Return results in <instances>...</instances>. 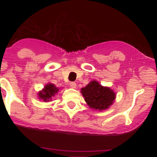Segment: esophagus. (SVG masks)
I'll list each match as a JSON object with an SVG mask.
<instances>
[{
  "instance_id": "esophagus-1",
  "label": "esophagus",
  "mask_w": 157,
  "mask_h": 157,
  "mask_svg": "<svg viewBox=\"0 0 157 157\" xmlns=\"http://www.w3.org/2000/svg\"><path fill=\"white\" fill-rule=\"evenodd\" d=\"M70 86L71 87V88H76V83L75 82H70Z\"/></svg>"
}]
</instances>
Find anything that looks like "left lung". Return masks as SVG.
<instances>
[{"instance_id":"left-lung-1","label":"left lung","mask_w":157,"mask_h":157,"mask_svg":"<svg viewBox=\"0 0 157 157\" xmlns=\"http://www.w3.org/2000/svg\"><path fill=\"white\" fill-rule=\"evenodd\" d=\"M81 93L90 108L99 111L109 109L116 98L114 91L109 87L102 86L97 81H91L82 88Z\"/></svg>"}]
</instances>
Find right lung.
Listing matches in <instances>:
<instances>
[{
    "label": "right lung",
    "instance_id": "obj_1",
    "mask_svg": "<svg viewBox=\"0 0 157 157\" xmlns=\"http://www.w3.org/2000/svg\"><path fill=\"white\" fill-rule=\"evenodd\" d=\"M59 91V88L56 86L52 83H48L44 87L42 90L38 93V98L40 99L43 100V101H51L52 97H54V95Z\"/></svg>",
    "mask_w": 157,
    "mask_h": 157
}]
</instances>
